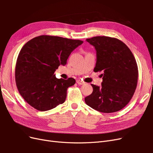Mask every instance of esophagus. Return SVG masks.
<instances>
[{"mask_svg":"<svg viewBox=\"0 0 153 153\" xmlns=\"http://www.w3.org/2000/svg\"><path fill=\"white\" fill-rule=\"evenodd\" d=\"M76 83L78 84H79V85H82V84H84V82H82V81H81L80 80H76Z\"/></svg>","mask_w":153,"mask_h":153,"instance_id":"obj_1","label":"esophagus"}]
</instances>
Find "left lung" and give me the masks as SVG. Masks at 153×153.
<instances>
[{
	"label": "left lung",
	"instance_id": "1",
	"mask_svg": "<svg viewBox=\"0 0 153 153\" xmlns=\"http://www.w3.org/2000/svg\"><path fill=\"white\" fill-rule=\"evenodd\" d=\"M86 41L94 47L96 63L94 71H103L101 86L91 84L93 91L85 103L104 113L123 109L131 100L138 80L136 60L121 41L107 36H96Z\"/></svg>",
	"mask_w": 153,
	"mask_h": 153
}]
</instances>
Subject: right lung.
I'll return each instance as SVG.
<instances>
[{
    "label": "right lung",
    "instance_id": "add662e5",
    "mask_svg": "<svg viewBox=\"0 0 153 153\" xmlns=\"http://www.w3.org/2000/svg\"><path fill=\"white\" fill-rule=\"evenodd\" d=\"M84 41L43 35L21 49L15 68L18 90L27 103L39 111L55 108L66 100L67 89L75 80L57 78L54 72L65 66L73 51Z\"/></svg>",
    "mask_w": 153,
    "mask_h": 153
}]
</instances>
